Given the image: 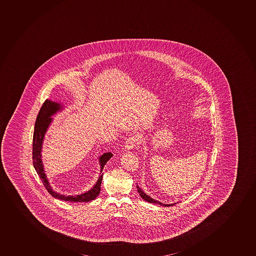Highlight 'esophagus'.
I'll list each match as a JSON object with an SVG mask.
<instances>
[{
  "label": "esophagus",
  "mask_w": 256,
  "mask_h": 256,
  "mask_svg": "<svg viewBox=\"0 0 256 256\" xmlns=\"http://www.w3.org/2000/svg\"><path fill=\"white\" fill-rule=\"evenodd\" d=\"M140 140V136H138L136 134L130 136L129 138L126 140V142L124 148H126L127 150H132V148H134V146H136L137 144H139Z\"/></svg>",
  "instance_id": "obj_1"
}]
</instances>
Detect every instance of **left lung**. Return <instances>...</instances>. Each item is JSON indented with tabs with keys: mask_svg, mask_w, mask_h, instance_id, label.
<instances>
[{
	"mask_svg": "<svg viewBox=\"0 0 256 256\" xmlns=\"http://www.w3.org/2000/svg\"><path fill=\"white\" fill-rule=\"evenodd\" d=\"M136 188L137 190H138V192H139L140 196H142V198H144V200H146L147 202H149V203L157 204H160V206H174V204H167L160 203V202H159V201L156 200H154V198H150L149 196L146 194V193H144L143 190H142L140 189L139 186H136Z\"/></svg>",
	"mask_w": 256,
	"mask_h": 256,
	"instance_id": "8db88e82",
	"label": "left lung"
}]
</instances>
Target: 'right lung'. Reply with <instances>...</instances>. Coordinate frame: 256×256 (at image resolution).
<instances>
[{
    "instance_id": "1",
    "label": "right lung",
    "mask_w": 256,
    "mask_h": 256,
    "mask_svg": "<svg viewBox=\"0 0 256 256\" xmlns=\"http://www.w3.org/2000/svg\"><path fill=\"white\" fill-rule=\"evenodd\" d=\"M60 106L56 102H50L48 100H46L42 106L40 107V112L38 113V117L36 120L35 128H34V133H33L32 140V160L33 166L36 170L38 172V176L40 177V180L42 182L44 186L49 193L55 197L62 200L70 201V202H88V201L93 200L94 198H96L100 192V184L102 182V170L106 164L107 162L112 158L113 154L112 153H104L103 156L100 157V163L102 166L100 168V176L99 179L97 180L96 184L90 190L86 193L82 194L80 196H66L54 192L52 189L50 188V184L48 183L46 177L44 170H43L42 163L40 159V150L42 146L43 138L45 136L46 132L48 127L49 126L52 118L50 116L54 113L60 110Z\"/></svg>"
}]
</instances>
